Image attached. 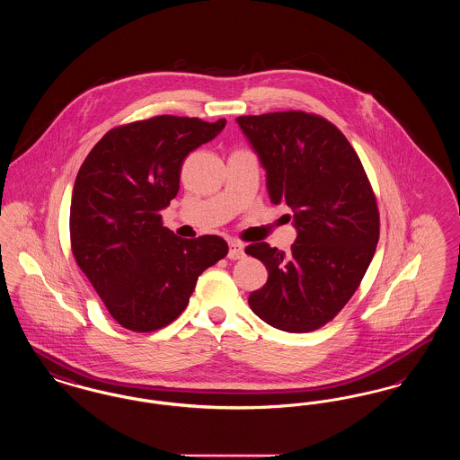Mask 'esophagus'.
<instances>
[{
    "mask_svg": "<svg viewBox=\"0 0 460 460\" xmlns=\"http://www.w3.org/2000/svg\"><path fill=\"white\" fill-rule=\"evenodd\" d=\"M244 255V244L240 243V241H229V259L231 261H238Z\"/></svg>",
    "mask_w": 460,
    "mask_h": 460,
    "instance_id": "esophagus-1",
    "label": "esophagus"
}]
</instances>
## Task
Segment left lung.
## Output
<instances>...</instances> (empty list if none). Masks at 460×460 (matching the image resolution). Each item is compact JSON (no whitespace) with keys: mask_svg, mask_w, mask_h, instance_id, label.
<instances>
[{"mask_svg":"<svg viewBox=\"0 0 460 460\" xmlns=\"http://www.w3.org/2000/svg\"><path fill=\"white\" fill-rule=\"evenodd\" d=\"M236 122L265 169L270 201L293 210L298 233L288 253L265 241L246 246L269 270L248 304L272 328L315 331L347 305L374 257L371 182L343 132L319 115L289 110Z\"/></svg>","mask_w":460,"mask_h":460,"instance_id":"1","label":"left lung"}]
</instances>
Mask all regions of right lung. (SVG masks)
<instances>
[{"instance_id":"right-lung-1","label":"right lung","mask_w":460,"mask_h":460,"mask_svg":"<svg viewBox=\"0 0 460 460\" xmlns=\"http://www.w3.org/2000/svg\"><path fill=\"white\" fill-rule=\"evenodd\" d=\"M224 126V119L174 115L137 120L107 132L81 165L70 203L72 253L122 328L171 324L198 276L227 255L219 236L182 240L160 216L179 191L184 158Z\"/></svg>"}]
</instances>
